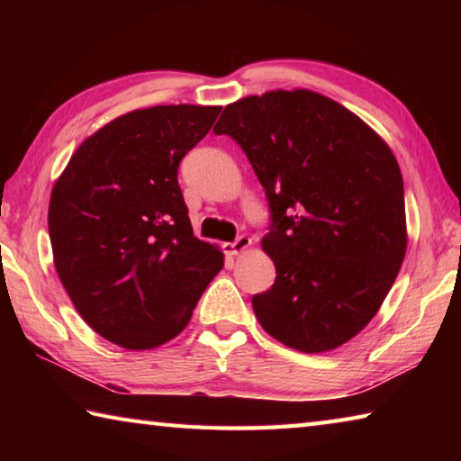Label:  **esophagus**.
<instances>
[{
    "label": "esophagus",
    "instance_id": "34e87169",
    "mask_svg": "<svg viewBox=\"0 0 461 461\" xmlns=\"http://www.w3.org/2000/svg\"><path fill=\"white\" fill-rule=\"evenodd\" d=\"M249 244H252V240H249L248 236H238L236 240L230 241V244H225L223 248H225V254L238 256V254L244 252V249H246Z\"/></svg>",
    "mask_w": 461,
    "mask_h": 461
}]
</instances>
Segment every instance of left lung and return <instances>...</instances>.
I'll return each instance as SVG.
<instances>
[{"mask_svg": "<svg viewBox=\"0 0 461 461\" xmlns=\"http://www.w3.org/2000/svg\"><path fill=\"white\" fill-rule=\"evenodd\" d=\"M213 131L236 140L268 199L262 248L276 278L252 296L264 331L305 354L352 339L407 252L394 154L349 109L307 89L240 99Z\"/></svg>", "mask_w": 461, "mask_h": 461, "instance_id": "1", "label": "left lung"}]
</instances>
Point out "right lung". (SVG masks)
I'll return each mask as SVG.
<instances>
[{"label": "right lung", "instance_id": "right-lung-1", "mask_svg": "<svg viewBox=\"0 0 461 461\" xmlns=\"http://www.w3.org/2000/svg\"><path fill=\"white\" fill-rule=\"evenodd\" d=\"M221 107L156 105L109 122L54 183L49 233L62 286L101 338L150 349L181 333L223 254L193 236L178 165Z\"/></svg>", "mask_w": 461, "mask_h": 461}]
</instances>
